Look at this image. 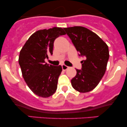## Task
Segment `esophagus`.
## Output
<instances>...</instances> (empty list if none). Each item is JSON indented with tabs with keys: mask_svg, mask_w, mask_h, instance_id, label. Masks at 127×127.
Segmentation results:
<instances>
[{
	"mask_svg": "<svg viewBox=\"0 0 127 127\" xmlns=\"http://www.w3.org/2000/svg\"><path fill=\"white\" fill-rule=\"evenodd\" d=\"M62 66V69L63 70H66L68 68V66H67V65H65L64 64H63Z\"/></svg>",
	"mask_w": 127,
	"mask_h": 127,
	"instance_id": "esophagus-1",
	"label": "esophagus"
}]
</instances>
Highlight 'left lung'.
I'll use <instances>...</instances> for the list:
<instances>
[{
  "label": "left lung",
  "mask_w": 127,
  "mask_h": 127,
  "mask_svg": "<svg viewBox=\"0 0 127 127\" xmlns=\"http://www.w3.org/2000/svg\"><path fill=\"white\" fill-rule=\"evenodd\" d=\"M79 56L84 57L82 68L71 80L75 90L87 93L94 90L105 73L109 58L108 46L95 33L81 26L64 28Z\"/></svg>",
  "instance_id": "1"
}]
</instances>
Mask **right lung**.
<instances>
[{"label":"right lung","instance_id":"obj_1","mask_svg":"<svg viewBox=\"0 0 127 127\" xmlns=\"http://www.w3.org/2000/svg\"><path fill=\"white\" fill-rule=\"evenodd\" d=\"M64 34L61 27L38 30L29 37L20 51L18 62L23 78L29 88L39 97H50L57 88L62 66L46 63L45 59L49 54H52L55 39Z\"/></svg>","mask_w":127,"mask_h":127}]
</instances>
